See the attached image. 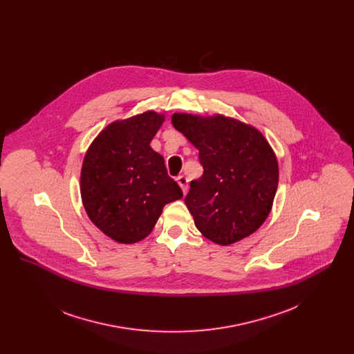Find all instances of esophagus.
Instances as JSON below:
<instances>
[{"mask_svg": "<svg viewBox=\"0 0 354 354\" xmlns=\"http://www.w3.org/2000/svg\"><path fill=\"white\" fill-rule=\"evenodd\" d=\"M176 182H178V185H180V188H182V191L183 192H187V183H188V180H187V178L183 176V175H179L178 178H176Z\"/></svg>", "mask_w": 354, "mask_h": 354, "instance_id": "obj_1", "label": "esophagus"}]
</instances>
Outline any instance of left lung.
Masks as SVG:
<instances>
[{
  "instance_id": "obj_1",
  "label": "left lung",
  "mask_w": 354,
  "mask_h": 354,
  "mask_svg": "<svg viewBox=\"0 0 354 354\" xmlns=\"http://www.w3.org/2000/svg\"><path fill=\"white\" fill-rule=\"evenodd\" d=\"M172 126L199 150L203 175L192 180L185 205L203 236L230 245L253 234L270 215L279 165L252 126L223 115L174 114Z\"/></svg>"
}]
</instances>
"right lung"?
Instances as JSON below:
<instances>
[{
    "label": "right lung",
    "instance_id": "right-lung-1",
    "mask_svg": "<svg viewBox=\"0 0 354 354\" xmlns=\"http://www.w3.org/2000/svg\"><path fill=\"white\" fill-rule=\"evenodd\" d=\"M163 115L146 111L109 124L86 152L81 196L90 220L113 240H143L163 207L183 196L165 159L150 147Z\"/></svg>",
    "mask_w": 354,
    "mask_h": 354
}]
</instances>
